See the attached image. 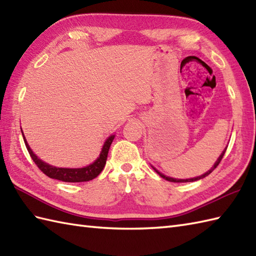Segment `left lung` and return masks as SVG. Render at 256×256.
<instances>
[{"label":"left lung","mask_w":256,"mask_h":256,"mask_svg":"<svg viewBox=\"0 0 256 256\" xmlns=\"http://www.w3.org/2000/svg\"><path fill=\"white\" fill-rule=\"evenodd\" d=\"M226 150H224V153H222V154L220 155V157L218 158V160L216 162L214 166L212 167L209 172H206V174H204V175H201V176H199V177H194V178H190V179H174V178H170V177H167V176H165V175H162V174H160L158 170H156L155 168H154V170H156V172L158 174V175H160L162 178L166 179V180H168V182H196V180H199V179H202V178H204L206 176H208L209 174H211L212 172L214 170V168H216V166H218V165L220 164V162H221V160H222V157H224V153H226Z\"/></svg>","instance_id":"left-lung-1"}]
</instances>
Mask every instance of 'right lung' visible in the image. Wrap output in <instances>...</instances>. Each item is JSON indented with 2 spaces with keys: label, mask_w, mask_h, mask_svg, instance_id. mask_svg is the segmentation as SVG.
<instances>
[{
  "label": "right lung",
  "mask_w": 256,
  "mask_h": 256,
  "mask_svg": "<svg viewBox=\"0 0 256 256\" xmlns=\"http://www.w3.org/2000/svg\"><path fill=\"white\" fill-rule=\"evenodd\" d=\"M22 134H23V132H22ZM23 138L26 145V148L28 150L32 160H34L36 166L40 168V170L44 172L46 176L52 179H57V180L66 182H82L92 180V179L96 178L103 170V168L106 166L108 153L112 144V140L114 138V135H112V136H110L106 140V143L102 148L101 154L99 157H98L96 160L94 162H92L91 165L84 168H58V167L48 165L46 162L40 160L34 153H32V150H30L28 144L26 142L24 134H23Z\"/></svg>",
  "instance_id": "right-lung-1"
}]
</instances>
